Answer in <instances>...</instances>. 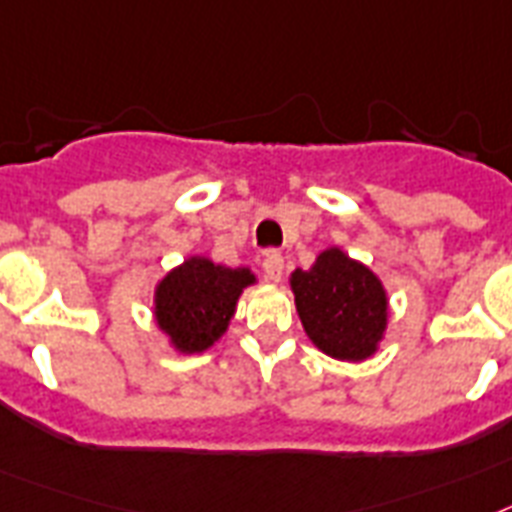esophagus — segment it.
I'll list each match as a JSON object with an SVG mask.
<instances>
[{"instance_id": "esophagus-1", "label": "esophagus", "mask_w": 512, "mask_h": 512, "mask_svg": "<svg viewBox=\"0 0 512 512\" xmlns=\"http://www.w3.org/2000/svg\"><path fill=\"white\" fill-rule=\"evenodd\" d=\"M282 269H285V259L280 251H266L264 253V274L272 282L282 280Z\"/></svg>"}]
</instances>
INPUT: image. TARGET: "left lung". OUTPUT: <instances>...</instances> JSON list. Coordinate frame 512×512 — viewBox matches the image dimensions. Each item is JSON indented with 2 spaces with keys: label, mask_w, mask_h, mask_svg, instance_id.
I'll use <instances>...</instances> for the list:
<instances>
[{
  "label": "left lung",
  "mask_w": 512,
  "mask_h": 512,
  "mask_svg": "<svg viewBox=\"0 0 512 512\" xmlns=\"http://www.w3.org/2000/svg\"><path fill=\"white\" fill-rule=\"evenodd\" d=\"M295 308L316 348L340 361L377 353L387 329V293L379 277L340 248H327L311 269L290 274Z\"/></svg>",
  "instance_id": "left-lung-1"
}]
</instances>
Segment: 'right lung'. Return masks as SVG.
Returning <instances> with one entry per match:
<instances>
[{
  "mask_svg": "<svg viewBox=\"0 0 512 512\" xmlns=\"http://www.w3.org/2000/svg\"><path fill=\"white\" fill-rule=\"evenodd\" d=\"M256 277L248 266H222L190 256L154 290V316L180 353H204L227 332L240 293Z\"/></svg>",
  "mask_w": 512,
  "mask_h": 512,
  "instance_id": "1",
  "label": "right lung"
}]
</instances>
